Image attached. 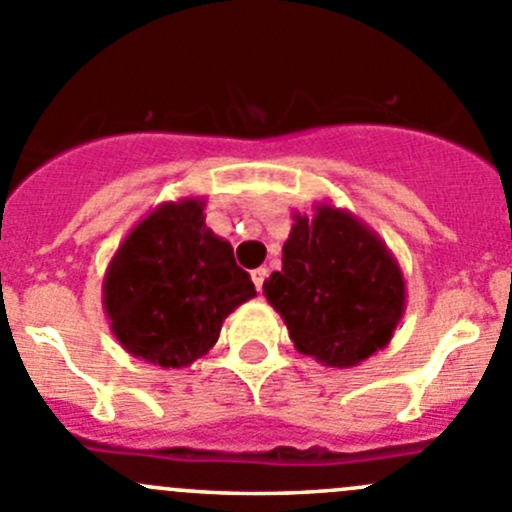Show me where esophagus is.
Returning a JSON list of instances; mask_svg holds the SVG:
<instances>
[{"mask_svg": "<svg viewBox=\"0 0 512 512\" xmlns=\"http://www.w3.org/2000/svg\"><path fill=\"white\" fill-rule=\"evenodd\" d=\"M265 277H267L265 267H257V270H252V282H255L257 292H262V282H265Z\"/></svg>", "mask_w": 512, "mask_h": 512, "instance_id": "obj_1", "label": "esophagus"}]
</instances>
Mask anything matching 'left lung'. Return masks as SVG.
<instances>
[{"label":"left lung","mask_w":512,"mask_h":512,"mask_svg":"<svg viewBox=\"0 0 512 512\" xmlns=\"http://www.w3.org/2000/svg\"><path fill=\"white\" fill-rule=\"evenodd\" d=\"M299 354L349 369L391 342L406 309V282L386 242L354 213L314 205L294 213L282 270L265 280Z\"/></svg>","instance_id":"left-lung-1"}]
</instances>
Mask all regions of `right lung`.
<instances>
[{
  "label": "right lung",
  "mask_w": 512,
  "mask_h": 512,
  "mask_svg": "<svg viewBox=\"0 0 512 512\" xmlns=\"http://www.w3.org/2000/svg\"><path fill=\"white\" fill-rule=\"evenodd\" d=\"M203 210L205 198L160 203L128 232L103 275L113 337L131 356L163 369H183L208 354L227 314L257 297Z\"/></svg>",
  "instance_id": "right-lung-1"
}]
</instances>
